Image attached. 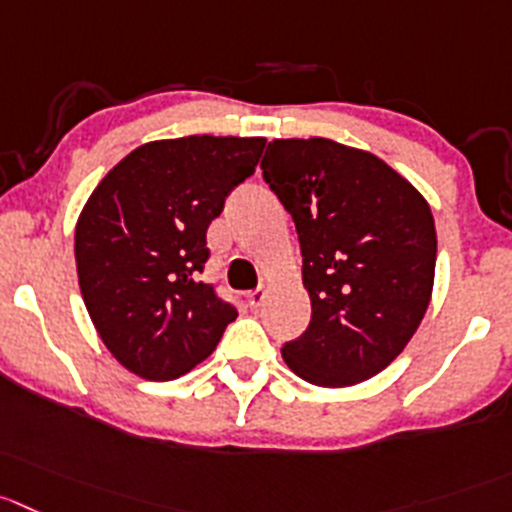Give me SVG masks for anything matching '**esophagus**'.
Segmentation results:
<instances>
[{"mask_svg": "<svg viewBox=\"0 0 512 512\" xmlns=\"http://www.w3.org/2000/svg\"><path fill=\"white\" fill-rule=\"evenodd\" d=\"M266 301V289H253L248 291V304L253 306V309H259L261 304Z\"/></svg>", "mask_w": 512, "mask_h": 512, "instance_id": "1", "label": "esophagus"}]
</instances>
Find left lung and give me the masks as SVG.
<instances>
[{
  "label": "left lung",
  "instance_id": "obj_1",
  "mask_svg": "<svg viewBox=\"0 0 512 512\" xmlns=\"http://www.w3.org/2000/svg\"><path fill=\"white\" fill-rule=\"evenodd\" d=\"M261 170L296 223L311 299L306 332L281 357L316 387L374 377L402 354L430 306V206L382 158L329 138L274 140Z\"/></svg>",
  "mask_w": 512,
  "mask_h": 512
}]
</instances>
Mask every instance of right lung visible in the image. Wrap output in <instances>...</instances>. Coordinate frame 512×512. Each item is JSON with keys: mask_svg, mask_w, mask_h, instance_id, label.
Masks as SVG:
<instances>
[{"mask_svg": "<svg viewBox=\"0 0 512 512\" xmlns=\"http://www.w3.org/2000/svg\"><path fill=\"white\" fill-rule=\"evenodd\" d=\"M264 145L231 135L153 140L87 198L75 226L82 299L110 354L138 377L168 382L191 372L238 316L201 281L206 231Z\"/></svg>", "mask_w": 512, "mask_h": 512, "instance_id": "add662e5", "label": "right lung"}]
</instances>
